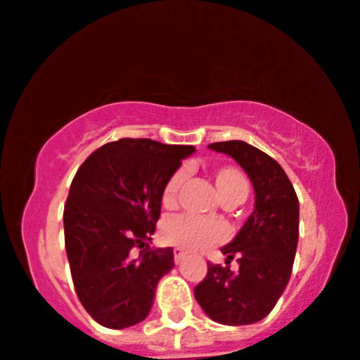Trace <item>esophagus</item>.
Returning a JSON list of instances; mask_svg holds the SVG:
<instances>
[{
  "label": "esophagus",
  "instance_id": "1",
  "mask_svg": "<svg viewBox=\"0 0 360 360\" xmlns=\"http://www.w3.org/2000/svg\"><path fill=\"white\" fill-rule=\"evenodd\" d=\"M186 257V252L181 251V249H174V262L179 264Z\"/></svg>",
  "mask_w": 360,
  "mask_h": 360
}]
</instances>
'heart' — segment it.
Segmentation results:
<instances>
[{"label":"heart","mask_w":360,"mask_h":360,"mask_svg":"<svg viewBox=\"0 0 360 360\" xmlns=\"http://www.w3.org/2000/svg\"><path fill=\"white\" fill-rule=\"evenodd\" d=\"M181 183H183V172L181 171L169 177L165 189H162V206L167 209L174 207ZM214 184H216L217 194H219L222 202H240L244 201L245 194H248V183H245L244 176L234 167L224 166L214 171ZM224 238L226 229L219 222L201 221L189 216L172 217L161 227L162 243L189 252L206 251L212 245L222 243Z\"/></svg>","instance_id":"obj_1"}]
</instances>
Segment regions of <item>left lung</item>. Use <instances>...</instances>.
Segmentation results:
<instances>
[{
  "label": "left lung",
  "mask_w": 360,
  "mask_h": 360,
  "mask_svg": "<svg viewBox=\"0 0 360 360\" xmlns=\"http://www.w3.org/2000/svg\"><path fill=\"white\" fill-rule=\"evenodd\" d=\"M234 159L254 186V211L238 236L221 249L226 264L207 262L194 297L212 321L224 326L259 322L274 309L288 285L299 240V199L279 162L244 141L207 146Z\"/></svg>",
  "instance_id": "8db88e82"
}]
</instances>
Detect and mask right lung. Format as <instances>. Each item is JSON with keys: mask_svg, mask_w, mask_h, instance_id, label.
Listing matches in <instances>:
<instances>
[{"mask_svg": "<svg viewBox=\"0 0 360 360\" xmlns=\"http://www.w3.org/2000/svg\"><path fill=\"white\" fill-rule=\"evenodd\" d=\"M194 151L124 138L89 154L76 172L63 214L66 254L76 294L98 324L124 329L148 317L159 279L174 267L171 248L148 244L162 189Z\"/></svg>", "mask_w": 360, "mask_h": 360, "instance_id": "add662e5", "label": "right lung"}]
</instances>
